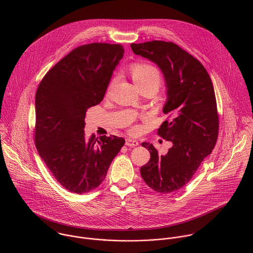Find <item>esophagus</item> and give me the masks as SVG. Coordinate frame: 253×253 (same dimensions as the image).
Masks as SVG:
<instances>
[{
    "mask_svg": "<svg viewBox=\"0 0 253 253\" xmlns=\"http://www.w3.org/2000/svg\"><path fill=\"white\" fill-rule=\"evenodd\" d=\"M138 141L135 140V139H131V138H126V146H129V147H135V146H138Z\"/></svg>",
    "mask_w": 253,
    "mask_h": 253,
    "instance_id": "esophagus-1",
    "label": "esophagus"
}]
</instances>
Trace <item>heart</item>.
I'll return each mask as SVG.
<instances>
[{
  "label": "heart",
  "instance_id": "b5f03b06",
  "mask_svg": "<svg viewBox=\"0 0 253 253\" xmlns=\"http://www.w3.org/2000/svg\"><path fill=\"white\" fill-rule=\"evenodd\" d=\"M130 74L133 82L140 88L145 85H156L158 88L162 82L161 73L154 65L138 62L130 66Z\"/></svg>",
  "mask_w": 253,
  "mask_h": 253
}]
</instances>
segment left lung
I'll use <instances>...</instances> for the list:
<instances>
[{
	"instance_id": "left-lung-1",
	"label": "left lung",
	"mask_w": 253,
	"mask_h": 253,
	"mask_svg": "<svg viewBox=\"0 0 253 253\" xmlns=\"http://www.w3.org/2000/svg\"><path fill=\"white\" fill-rule=\"evenodd\" d=\"M130 46L136 55L157 64L165 78L163 112L171 119L162 124L158 134L172 147L159 155L153 144L143 142L151 158L140 173L151 189L169 194L191 180L215 146L219 122L214 88L204 65L173 42L152 41Z\"/></svg>"
}]
</instances>
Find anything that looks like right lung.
I'll return each mask as SVG.
<instances>
[{
    "label": "right lung",
    "instance_id": "right-lung-1",
    "mask_svg": "<svg viewBox=\"0 0 253 253\" xmlns=\"http://www.w3.org/2000/svg\"><path fill=\"white\" fill-rule=\"evenodd\" d=\"M125 49L93 42L75 48L45 74L36 92L39 155L66 190L87 193L103 182L125 144L112 135L84 137L86 110L99 104Z\"/></svg>",
    "mask_w": 253,
    "mask_h": 253
}]
</instances>
